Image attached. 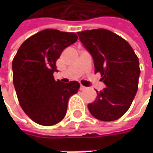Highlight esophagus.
Listing matches in <instances>:
<instances>
[{
    "instance_id": "esophagus-1",
    "label": "esophagus",
    "mask_w": 153,
    "mask_h": 153,
    "mask_svg": "<svg viewBox=\"0 0 153 153\" xmlns=\"http://www.w3.org/2000/svg\"><path fill=\"white\" fill-rule=\"evenodd\" d=\"M86 88H86V87H84L83 85L80 86V90H85Z\"/></svg>"
}]
</instances>
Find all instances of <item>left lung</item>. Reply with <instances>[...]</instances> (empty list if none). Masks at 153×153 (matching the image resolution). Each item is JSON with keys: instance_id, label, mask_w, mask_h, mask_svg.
I'll return each mask as SVG.
<instances>
[{"instance_id": "8db88e82", "label": "left lung", "mask_w": 153, "mask_h": 153, "mask_svg": "<svg viewBox=\"0 0 153 153\" xmlns=\"http://www.w3.org/2000/svg\"><path fill=\"white\" fill-rule=\"evenodd\" d=\"M80 41L91 53L94 72H100L106 85L97 91L88 108L95 118L114 121L129 109L138 90L140 73L137 55L126 40L105 29L77 32Z\"/></svg>"}]
</instances>
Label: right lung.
I'll return each instance as SVG.
<instances>
[{
	"mask_svg": "<svg viewBox=\"0 0 153 153\" xmlns=\"http://www.w3.org/2000/svg\"><path fill=\"white\" fill-rule=\"evenodd\" d=\"M73 32L46 29L25 40L13 60V81L23 111L35 123L51 126L59 123L67 111L69 98L79 82L55 81L56 61L63 50L77 41Z\"/></svg>",
	"mask_w": 153,
	"mask_h": 153,
	"instance_id": "right-lung-1",
	"label": "right lung"
}]
</instances>
